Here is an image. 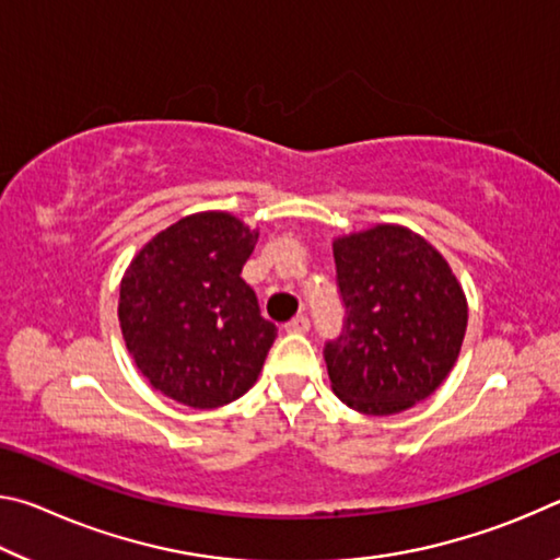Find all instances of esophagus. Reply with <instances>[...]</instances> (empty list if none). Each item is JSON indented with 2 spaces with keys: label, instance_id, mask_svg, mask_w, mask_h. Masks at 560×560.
Listing matches in <instances>:
<instances>
[{
  "label": "esophagus",
  "instance_id": "1",
  "mask_svg": "<svg viewBox=\"0 0 560 560\" xmlns=\"http://www.w3.org/2000/svg\"><path fill=\"white\" fill-rule=\"evenodd\" d=\"M283 328H287V334H308L311 320L306 316H296L293 320H289V324Z\"/></svg>",
  "mask_w": 560,
  "mask_h": 560
}]
</instances>
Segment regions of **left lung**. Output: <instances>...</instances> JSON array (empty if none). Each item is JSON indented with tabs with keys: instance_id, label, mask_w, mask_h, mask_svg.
Instances as JSON below:
<instances>
[{
	"instance_id": "obj_1",
	"label": "left lung",
	"mask_w": 560,
	"mask_h": 560,
	"mask_svg": "<svg viewBox=\"0 0 560 560\" xmlns=\"http://www.w3.org/2000/svg\"><path fill=\"white\" fill-rule=\"evenodd\" d=\"M340 336L324 358L334 393L363 415H397L430 397L457 363L467 299L430 242L397 224L334 242Z\"/></svg>"
}]
</instances>
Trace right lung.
Returning a JSON list of instances; mask_svg holds the SVG:
<instances>
[{
	"label": "right lung",
	"instance_id": "add662e5",
	"mask_svg": "<svg viewBox=\"0 0 560 560\" xmlns=\"http://www.w3.org/2000/svg\"><path fill=\"white\" fill-rule=\"evenodd\" d=\"M257 230L226 212L189 214L155 234L120 281L128 353L150 385L212 410L257 383L277 338L242 267Z\"/></svg>",
	"mask_w": 560,
	"mask_h": 560
}]
</instances>
